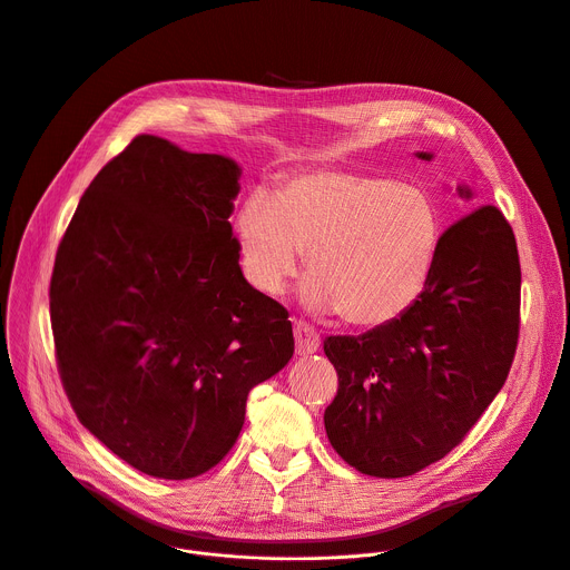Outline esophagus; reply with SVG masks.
<instances>
[{
	"label": "esophagus",
	"instance_id": "obj_1",
	"mask_svg": "<svg viewBox=\"0 0 570 570\" xmlns=\"http://www.w3.org/2000/svg\"><path fill=\"white\" fill-rule=\"evenodd\" d=\"M293 334H295V352H297L299 356H308V354L317 352V347H320V334H317L313 327H308L306 322H295Z\"/></svg>",
	"mask_w": 570,
	"mask_h": 570
}]
</instances>
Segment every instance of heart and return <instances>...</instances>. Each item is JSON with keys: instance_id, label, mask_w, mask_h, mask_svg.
Returning <instances> with one entry per match:
<instances>
[{"instance_id": "heart-1", "label": "heart", "mask_w": 570, "mask_h": 570, "mask_svg": "<svg viewBox=\"0 0 570 570\" xmlns=\"http://www.w3.org/2000/svg\"><path fill=\"white\" fill-rule=\"evenodd\" d=\"M442 236L433 196L409 183L354 171H308L243 200L240 264L255 288L279 295L308 250L302 297L381 327L426 291Z\"/></svg>"}]
</instances>
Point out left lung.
Instances as JSON below:
<instances>
[{
    "label": "left lung",
    "mask_w": 570,
    "mask_h": 570,
    "mask_svg": "<svg viewBox=\"0 0 570 570\" xmlns=\"http://www.w3.org/2000/svg\"><path fill=\"white\" fill-rule=\"evenodd\" d=\"M519 324L517 238L499 207L480 205L442 232L431 282L409 311L361 336L324 338L338 372L324 411L336 453L376 478L442 460L503 387Z\"/></svg>",
    "instance_id": "left-lung-1"
}]
</instances>
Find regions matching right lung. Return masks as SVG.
Listing matches in <instances>:
<instances>
[{
    "mask_svg": "<svg viewBox=\"0 0 570 570\" xmlns=\"http://www.w3.org/2000/svg\"><path fill=\"white\" fill-rule=\"evenodd\" d=\"M238 167L137 135L56 253L49 311L71 409L130 466L196 478L234 446L248 392L293 356L288 311L238 266Z\"/></svg>",
    "mask_w": 570,
    "mask_h": 570,
    "instance_id": "1",
    "label": "right lung"
}]
</instances>
